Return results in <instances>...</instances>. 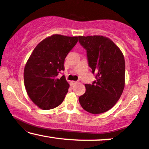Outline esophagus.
Instances as JSON below:
<instances>
[{"instance_id":"esophagus-1","label":"esophagus","mask_w":149,"mask_h":149,"mask_svg":"<svg viewBox=\"0 0 149 149\" xmlns=\"http://www.w3.org/2000/svg\"><path fill=\"white\" fill-rule=\"evenodd\" d=\"M76 83H77L76 81H71V85H73L76 84Z\"/></svg>"}]
</instances>
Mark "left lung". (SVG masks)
<instances>
[{
    "label": "left lung",
    "mask_w": 149,
    "mask_h": 149,
    "mask_svg": "<svg viewBox=\"0 0 149 149\" xmlns=\"http://www.w3.org/2000/svg\"><path fill=\"white\" fill-rule=\"evenodd\" d=\"M87 50L89 66L96 73L92 84H85L79 102L86 111L100 114L111 109L120 97L125 87V63L123 52L109 38L103 36H79Z\"/></svg>",
    "instance_id": "left-lung-1"
}]
</instances>
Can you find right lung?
<instances>
[{"instance_id":"add662e5","label":"right lung","mask_w":149,"mask_h":149,"mask_svg":"<svg viewBox=\"0 0 149 149\" xmlns=\"http://www.w3.org/2000/svg\"><path fill=\"white\" fill-rule=\"evenodd\" d=\"M78 42V36L54 34L38 44L29 58L24 71V81L29 98L37 107L48 110L62 103L69 84L64 76L68 53Z\"/></svg>"}]
</instances>
